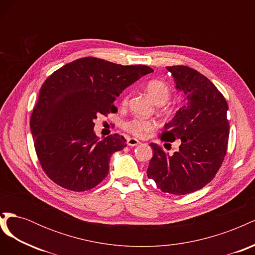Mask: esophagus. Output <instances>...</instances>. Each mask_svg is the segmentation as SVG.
<instances>
[{
    "instance_id": "34e87169",
    "label": "esophagus",
    "mask_w": 255,
    "mask_h": 255,
    "mask_svg": "<svg viewBox=\"0 0 255 255\" xmlns=\"http://www.w3.org/2000/svg\"><path fill=\"white\" fill-rule=\"evenodd\" d=\"M139 143H140V141L135 139V138H128V145H129V146H135Z\"/></svg>"
}]
</instances>
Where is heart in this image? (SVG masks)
I'll return each mask as SVG.
<instances>
[{
	"label": "heart",
	"instance_id": "heart-1",
	"mask_svg": "<svg viewBox=\"0 0 255 255\" xmlns=\"http://www.w3.org/2000/svg\"><path fill=\"white\" fill-rule=\"evenodd\" d=\"M145 90L148 92L150 98L156 104H164L167 102V100L170 97V88L168 84L160 80H151L146 83ZM128 98H125L123 103H127ZM156 128V123L153 120H145V119H132L125 122L123 128L127 132L132 134L136 137H143L151 130Z\"/></svg>",
	"mask_w": 255,
	"mask_h": 255
}]
</instances>
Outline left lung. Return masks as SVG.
<instances>
[{
	"mask_svg": "<svg viewBox=\"0 0 255 255\" xmlns=\"http://www.w3.org/2000/svg\"><path fill=\"white\" fill-rule=\"evenodd\" d=\"M185 104L160 135L163 141L182 140L180 150L168 155L156 143L146 174L157 188L187 195L203 188L218 172L227 154L230 126L228 103L206 76L186 66L167 67Z\"/></svg>",
	"mask_w": 255,
	"mask_h": 255,
	"instance_id": "obj_1",
	"label": "left lung"
}]
</instances>
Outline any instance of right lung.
Here are the masks:
<instances>
[{"instance_id": "obj_1", "label": "right lung", "mask_w": 255, "mask_h": 255, "mask_svg": "<svg viewBox=\"0 0 255 255\" xmlns=\"http://www.w3.org/2000/svg\"><path fill=\"white\" fill-rule=\"evenodd\" d=\"M151 72L148 66L84 57L59 68L44 81L29 126L38 159L54 183L85 191L105 179L111 156L126 148L127 140L118 134L99 140L94 120L100 114L117 112V97Z\"/></svg>"}]
</instances>
